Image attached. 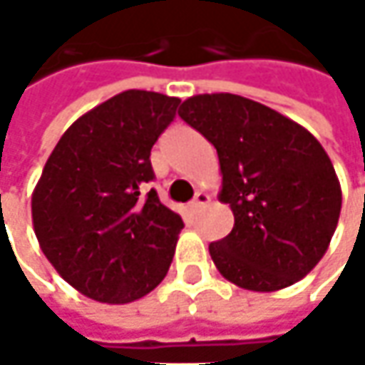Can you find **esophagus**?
Wrapping results in <instances>:
<instances>
[{"label": "esophagus", "mask_w": 365, "mask_h": 365, "mask_svg": "<svg viewBox=\"0 0 365 365\" xmlns=\"http://www.w3.org/2000/svg\"><path fill=\"white\" fill-rule=\"evenodd\" d=\"M209 202V194H205V192H196V196H194V200L190 202V209L194 211V213H198L205 205Z\"/></svg>", "instance_id": "34e87169"}]
</instances>
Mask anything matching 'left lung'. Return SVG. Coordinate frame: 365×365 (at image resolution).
Returning <instances> with one entry per match:
<instances>
[{
    "instance_id": "left-lung-1",
    "label": "left lung",
    "mask_w": 365,
    "mask_h": 365,
    "mask_svg": "<svg viewBox=\"0 0 365 365\" xmlns=\"http://www.w3.org/2000/svg\"><path fill=\"white\" fill-rule=\"evenodd\" d=\"M180 116L217 150L232 232L209 245L223 278L269 292L305 278L330 245L341 185L314 135L280 113L234 93L187 98Z\"/></svg>"
}]
</instances>
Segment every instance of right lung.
<instances>
[{
  "instance_id": "add662e5",
  "label": "right lung",
  "mask_w": 365,
  "mask_h": 365,
  "mask_svg": "<svg viewBox=\"0 0 365 365\" xmlns=\"http://www.w3.org/2000/svg\"><path fill=\"white\" fill-rule=\"evenodd\" d=\"M180 98L129 89L77 118L33 192V225L56 272L85 297L131 303L167 276L183 221L156 190L150 150Z\"/></svg>"
}]
</instances>
